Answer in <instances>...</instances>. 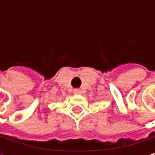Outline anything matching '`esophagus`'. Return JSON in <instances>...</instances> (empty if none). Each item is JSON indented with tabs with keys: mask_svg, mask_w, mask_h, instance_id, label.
<instances>
[{
	"mask_svg": "<svg viewBox=\"0 0 155 155\" xmlns=\"http://www.w3.org/2000/svg\"><path fill=\"white\" fill-rule=\"evenodd\" d=\"M74 92L75 94H81V91L80 89H75V90H74Z\"/></svg>",
	"mask_w": 155,
	"mask_h": 155,
	"instance_id": "obj_1",
	"label": "esophagus"
}]
</instances>
